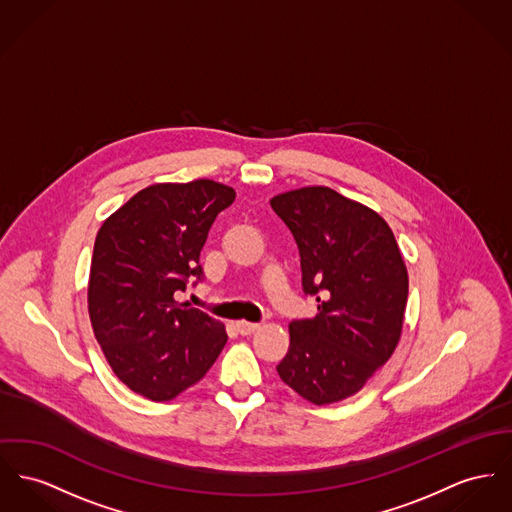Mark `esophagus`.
Listing matches in <instances>:
<instances>
[{"mask_svg":"<svg viewBox=\"0 0 512 512\" xmlns=\"http://www.w3.org/2000/svg\"><path fill=\"white\" fill-rule=\"evenodd\" d=\"M235 328H237V332H239L240 336H250V334H254L260 326L258 324H252V322H246V320H240L235 324Z\"/></svg>","mask_w":512,"mask_h":512,"instance_id":"34e87169","label":"esophagus"}]
</instances>
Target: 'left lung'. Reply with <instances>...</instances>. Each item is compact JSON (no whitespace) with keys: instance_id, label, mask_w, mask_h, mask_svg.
<instances>
[{"instance_id":"1","label":"left lung","mask_w":512,"mask_h":512,"mask_svg":"<svg viewBox=\"0 0 512 512\" xmlns=\"http://www.w3.org/2000/svg\"><path fill=\"white\" fill-rule=\"evenodd\" d=\"M273 211L301 254L303 291L318 314L289 324L281 380L316 406L357 394L394 353L408 303V270L388 223L326 186L279 194Z\"/></svg>"}]
</instances>
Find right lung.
I'll use <instances>...</instances> for the list:
<instances>
[{
	"mask_svg": "<svg viewBox=\"0 0 512 512\" xmlns=\"http://www.w3.org/2000/svg\"><path fill=\"white\" fill-rule=\"evenodd\" d=\"M213 180L153 184L114 211L95 240L89 316L108 365L130 390L169 402L211 369L225 324L176 301L204 279L200 252L215 217L235 202Z\"/></svg>",
	"mask_w": 512,
	"mask_h": 512,
	"instance_id": "1",
	"label": "right lung"
}]
</instances>
